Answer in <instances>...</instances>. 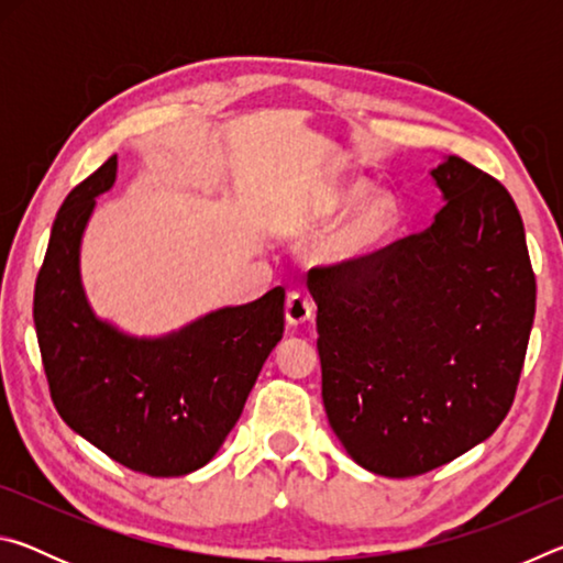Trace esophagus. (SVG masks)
I'll return each mask as SVG.
<instances>
[{
	"label": "esophagus",
	"mask_w": 563,
	"mask_h": 563,
	"mask_svg": "<svg viewBox=\"0 0 563 563\" xmlns=\"http://www.w3.org/2000/svg\"><path fill=\"white\" fill-rule=\"evenodd\" d=\"M312 316H316V302H312L308 292H288V300H285V320H288L290 325H302V322H308Z\"/></svg>",
	"instance_id": "1"
}]
</instances>
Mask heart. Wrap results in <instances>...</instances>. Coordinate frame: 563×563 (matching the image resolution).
I'll return each instance as SVG.
<instances>
[{
    "label": "heart",
    "instance_id": "1",
    "mask_svg": "<svg viewBox=\"0 0 563 563\" xmlns=\"http://www.w3.org/2000/svg\"><path fill=\"white\" fill-rule=\"evenodd\" d=\"M369 189L373 184L367 178H345L316 198L305 213V228L320 231L356 206L318 245V261L328 268H362L379 258L393 243L402 221L399 201L385 188H377L373 195Z\"/></svg>",
    "mask_w": 563,
    "mask_h": 563
}]
</instances>
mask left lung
Segmentation results:
<instances>
[{
	"mask_svg": "<svg viewBox=\"0 0 563 563\" xmlns=\"http://www.w3.org/2000/svg\"><path fill=\"white\" fill-rule=\"evenodd\" d=\"M444 206L362 268H312L322 405L367 472L417 476L487 440L517 393L537 310L509 190L446 156Z\"/></svg>",
	"mask_w": 563,
	"mask_h": 563,
	"instance_id": "left-lung-1",
	"label": "left lung"
}]
</instances>
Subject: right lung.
I'll return each mask as SVG.
<instances>
[{
  "mask_svg": "<svg viewBox=\"0 0 563 563\" xmlns=\"http://www.w3.org/2000/svg\"><path fill=\"white\" fill-rule=\"evenodd\" d=\"M117 156L62 203L34 288V328L56 412L113 462L148 476H184L221 450L263 362L283 338L285 290L218 308L180 330L136 338L91 310L81 238Z\"/></svg>",
  "mask_w": 563,
  "mask_h": 563,
  "instance_id": "add662e5",
  "label": "right lung"
}]
</instances>
